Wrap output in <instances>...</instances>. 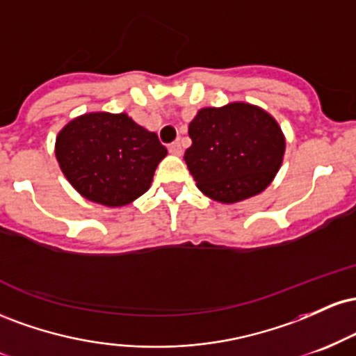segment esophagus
<instances>
[{
  "label": "esophagus",
  "instance_id": "obj_1",
  "mask_svg": "<svg viewBox=\"0 0 356 356\" xmlns=\"http://www.w3.org/2000/svg\"><path fill=\"white\" fill-rule=\"evenodd\" d=\"M169 152L172 155H181L182 154V147L179 142H172V144H169Z\"/></svg>",
  "mask_w": 356,
  "mask_h": 356
}]
</instances>
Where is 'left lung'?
I'll return each mask as SVG.
<instances>
[{
	"instance_id": "obj_1",
	"label": "left lung",
	"mask_w": 356,
	"mask_h": 356,
	"mask_svg": "<svg viewBox=\"0 0 356 356\" xmlns=\"http://www.w3.org/2000/svg\"><path fill=\"white\" fill-rule=\"evenodd\" d=\"M192 145L184 154L197 187L214 201L232 204L271 184L284 155V136L263 108L229 104L202 108L189 124Z\"/></svg>"
}]
</instances>
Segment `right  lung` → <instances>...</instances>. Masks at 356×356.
<instances>
[{
    "label": "right lung",
    "instance_id": "1",
    "mask_svg": "<svg viewBox=\"0 0 356 356\" xmlns=\"http://www.w3.org/2000/svg\"><path fill=\"white\" fill-rule=\"evenodd\" d=\"M55 154L61 172L83 197L120 207L149 189L167 149L157 134L125 113L99 112L65 125Z\"/></svg>",
    "mask_w": 356,
    "mask_h": 356
}]
</instances>
